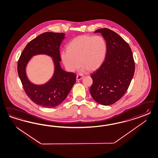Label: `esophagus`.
I'll return each mask as SVG.
<instances>
[{
    "instance_id": "esophagus-1",
    "label": "esophagus",
    "mask_w": 158,
    "mask_h": 158,
    "mask_svg": "<svg viewBox=\"0 0 158 158\" xmlns=\"http://www.w3.org/2000/svg\"><path fill=\"white\" fill-rule=\"evenodd\" d=\"M84 78V76H82L81 75H77L76 77L77 80H80Z\"/></svg>"
}]
</instances>
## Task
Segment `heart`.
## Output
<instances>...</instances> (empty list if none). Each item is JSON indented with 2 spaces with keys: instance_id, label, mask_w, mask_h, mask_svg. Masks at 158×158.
Instances as JSON below:
<instances>
[{
  "instance_id": "1",
  "label": "heart",
  "mask_w": 158,
  "mask_h": 158,
  "mask_svg": "<svg viewBox=\"0 0 158 158\" xmlns=\"http://www.w3.org/2000/svg\"><path fill=\"white\" fill-rule=\"evenodd\" d=\"M61 59L67 71L74 72L81 65V71H95L101 66L107 52V42L101 36H78L70 41ZM79 63H78V62Z\"/></svg>"
}]
</instances>
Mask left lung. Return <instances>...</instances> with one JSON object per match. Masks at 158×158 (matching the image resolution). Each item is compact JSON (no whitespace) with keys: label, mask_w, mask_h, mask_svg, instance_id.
I'll return each mask as SVG.
<instances>
[{"label":"left lung","mask_w":158,"mask_h":158,"mask_svg":"<svg viewBox=\"0 0 158 158\" xmlns=\"http://www.w3.org/2000/svg\"><path fill=\"white\" fill-rule=\"evenodd\" d=\"M99 32L107 42L105 60L91 74L93 83L90 88L92 98L98 103L107 106L118 101L127 91L135 71L132 51L122 38L108 28Z\"/></svg>","instance_id":"left-lung-1"}]
</instances>
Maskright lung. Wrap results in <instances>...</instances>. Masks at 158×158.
Instances as JSON below:
<instances>
[{
  "label": "right lung",
  "mask_w": 158,
  "mask_h": 158,
  "mask_svg": "<svg viewBox=\"0 0 158 158\" xmlns=\"http://www.w3.org/2000/svg\"><path fill=\"white\" fill-rule=\"evenodd\" d=\"M65 34L46 32L31 41L26 46L18 61L17 71L26 94L32 102L42 107H56L64 101L76 81V75L61 68L60 46ZM45 54L52 58L54 64L53 76L43 85L31 82L26 73V68L31 57Z\"/></svg>",
  "instance_id": "right-lung-1"
}]
</instances>
